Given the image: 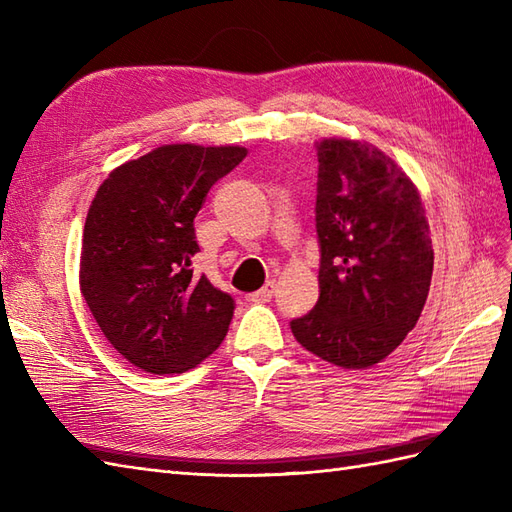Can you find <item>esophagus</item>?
<instances>
[{
    "label": "esophagus",
    "instance_id": "obj_1",
    "mask_svg": "<svg viewBox=\"0 0 512 512\" xmlns=\"http://www.w3.org/2000/svg\"><path fill=\"white\" fill-rule=\"evenodd\" d=\"M272 296H274V281H268L259 292L248 296V300H253V303H268Z\"/></svg>",
    "mask_w": 512,
    "mask_h": 512
}]
</instances>
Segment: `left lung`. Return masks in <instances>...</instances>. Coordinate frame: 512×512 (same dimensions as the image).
Segmentation results:
<instances>
[{
    "label": "left lung",
    "instance_id": "1",
    "mask_svg": "<svg viewBox=\"0 0 512 512\" xmlns=\"http://www.w3.org/2000/svg\"><path fill=\"white\" fill-rule=\"evenodd\" d=\"M316 151L320 298L290 326L316 357L365 370L422 316L435 264L426 209L409 175L374 144L324 138Z\"/></svg>",
    "mask_w": 512,
    "mask_h": 512
}]
</instances>
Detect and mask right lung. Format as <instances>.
<instances>
[{
    "instance_id": "1",
    "label": "right lung",
    "mask_w": 512,
    "mask_h": 512,
    "mask_svg": "<svg viewBox=\"0 0 512 512\" xmlns=\"http://www.w3.org/2000/svg\"><path fill=\"white\" fill-rule=\"evenodd\" d=\"M246 149L164 144L114 168L90 203L80 290L101 333L138 370L196 368L225 339L233 298L194 277V218Z\"/></svg>"
}]
</instances>
